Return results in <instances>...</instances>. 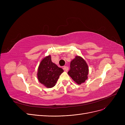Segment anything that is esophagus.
Returning a JSON list of instances; mask_svg holds the SVG:
<instances>
[{
	"mask_svg": "<svg viewBox=\"0 0 125 125\" xmlns=\"http://www.w3.org/2000/svg\"><path fill=\"white\" fill-rule=\"evenodd\" d=\"M63 70H65V71H67L68 70V69H69V68H68V67H67V66H64L63 68Z\"/></svg>",
	"mask_w": 125,
	"mask_h": 125,
	"instance_id": "34e87169",
	"label": "esophagus"
}]
</instances>
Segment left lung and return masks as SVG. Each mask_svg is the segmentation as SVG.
<instances>
[{"instance_id": "1", "label": "left lung", "mask_w": 125, "mask_h": 125, "mask_svg": "<svg viewBox=\"0 0 125 125\" xmlns=\"http://www.w3.org/2000/svg\"><path fill=\"white\" fill-rule=\"evenodd\" d=\"M70 69L68 72L70 77L78 84H81L88 79L89 68L85 60L76 56L70 62Z\"/></svg>"}]
</instances>
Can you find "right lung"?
<instances>
[{
    "mask_svg": "<svg viewBox=\"0 0 125 125\" xmlns=\"http://www.w3.org/2000/svg\"><path fill=\"white\" fill-rule=\"evenodd\" d=\"M63 72L62 68L52 62L50 55L44 58L41 62L37 72V78L42 84L51 88L55 85L59 75Z\"/></svg>",
    "mask_w": 125,
    "mask_h": 125,
    "instance_id": "right-lung-1",
    "label": "right lung"
}]
</instances>
